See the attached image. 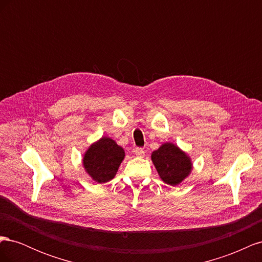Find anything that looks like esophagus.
<instances>
[{"mask_svg":"<svg viewBox=\"0 0 262 262\" xmlns=\"http://www.w3.org/2000/svg\"><path fill=\"white\" fill-rule=\"evenodd\" d=\"M134 153H136V155H137L138 157H144V155H145L144 149L141 148V147L136 148V150H134Z\"/></svg>","mask_w":262,"mask_h":262,"instance_id":"34e87169","label":"esophagus"}]
</instances>
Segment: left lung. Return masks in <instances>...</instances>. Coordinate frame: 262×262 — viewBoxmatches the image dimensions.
Returning <instances> with one entry per match:
<instances>
[{"label": "left lung", "mask_w": 262, "mask_h": 262, "mask_svg": "<svg viewBox=\"0 0 262 262\" xmlns=\"http://www.w3.org/2000/svg\"><path fill=\"white\" fill-rule=\"evenodd\" d=\"M150 158L160 178L172 187L181 184L193 169L191 157L171 142L163 143Z\"/></svg>", "instance_id": "1"}]
</instances>
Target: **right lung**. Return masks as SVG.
Returning a JSON list of instances; mask_svg holds the SVG:
<instances>
[{"label": "right lung", "mask_w": 262, "mask_h": 262, "mask_svg": "<svg viewBox=\"0 0 262 262\" xmlns=\"http://www.w3.org/2000/svg\"><path fill=\"white\" fill-rule=\"evenodd\" d=\"M124 149L109 137L92 143L83 155V167L95 182L105 184L115 178L124 160Z\"/></svg>", "instance_id": "obj_1"}]
</instances>
